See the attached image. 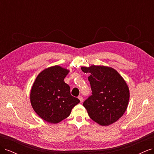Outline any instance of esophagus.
Listing matches in <instances>:
<instances>
[{"mask_svg":"<svg viewBox=\"0 0 154 154\" xmlns=\"http://www.w3.org/2000/svg\"><path fill=\"white\" fill-rule=\"evenodd\" d=\"M78 99L80 100V102H83V97L82 96H78Z\"/></svg>","mask_w":154,"mask_h":154,"instance_id":"34e87169","label":"esophagus"}]
</instances>
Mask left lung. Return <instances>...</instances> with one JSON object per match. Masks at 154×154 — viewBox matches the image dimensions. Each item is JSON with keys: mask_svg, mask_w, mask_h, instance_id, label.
<instances>
[{"mask_svg": "<svg viewBox=\"0 0 154 154\" xmlns=\"http://www.w3.org/2000/svg\"><path fill=\"white\" fill-rule=\"evenodd\" d=\"M81 69L90 74L92 95L83 104L89 117L102 126L116 122L127 108L130 93L127 83L111 67L92 66Z\"/></svg>", "mask_w": 154, "mask_h": 154, "instance_id": "1", "label": "left lung"}]
</instances>
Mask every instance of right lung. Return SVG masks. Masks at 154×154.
Returning a JSON list of instances; mask_svg holds the SVG:
<instances>
[{"instance_id":"right-lung-1","label":"right lung","mask_w":154,"mask_h":154,"mask_svg":"<svg viewBox=\"0 0 154 154\" xmlns=\"http://www.w3.org/2000/svg\"><path fill=\"white\" fill-rule=\"evenodd\" d=\"M69 71L56 66L46 69L36 77L30 99L35 112L45 122L58 123L67 118L80 101L71 94L64 82Z\"/></svg>"}]
</instances>
